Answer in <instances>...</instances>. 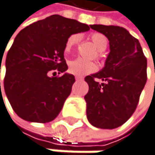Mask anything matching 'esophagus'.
<instances>
[{
  "label": "esophagus",
  "mask_w": 155,
  "mask_h": 155,
  "mask_svg": "<svg viewBox=\"0 0 155 155\" xmlns=\"http://www.w3.org/2000/svg\"><path fill=\"white\" fill-rule=\"evenodd\" d=\"M75 80H76V81L83 80V77H81V76H75Z\"/></svg>",
  "instance_id": "34e87169"
}]
</instances>
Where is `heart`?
Returning a JSON list of instances; mask_svg holds the SVG:
<instances>
[{"mask_svg":"<svg viewBox=\"0 0 155 155\" xmlns=\"http://www.w3.org/2000/svg\"><path fill=\"white\" fill-rule=\"evenodd\" d=\"M90 40L92 41V43L94 45L97 47V49L99 51L97 54V58L101 59L102 58V54L101 51H104L107 46H108V40L105 35L102 33L95 32L90 35ZM81 41V35L78 33H75L71 35L66 43V46L65 49L66 51L71 50L73 47H75L77 45L80 43ZM97 70V65L94 61H89L85 60L83 58H75L69 63V71L72 74L78 75V76H83L88 73H93Z\"/></svg>","mask_w":155,"mask_h":155,"instance_id":"heart-1","label":"heart"}]
</instances>
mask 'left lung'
<instances>
[{
    "label": "left lung",
    "instance_id": "1",
    "mask_svg": "<svg viewBox=\"0 0 155 155\" xmlns=\"http://www.w3.org/2000/svg\"><path fill=\"white\" fill-rule=\"evenodd\" d=\"M110 41L105 67L86 76L87 119L98 128L121 127L134 114L147 81V58L138 39L118 26L91 25ZM101 81V83L98 80Z\"/></svg>",
    "mask_w": 155,
    "mask_h": 155
}]
</instances>
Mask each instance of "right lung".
I'll return each mask as SVG.
<instances>
[{
    "instance_id": "obj_1",
    "label": "right lung",
    "mask_w": 155,
    "mask_h": 155,
    "mask_svg": "<svg viewBox=\"0 0 155 155\" xmlns=\"http://www.w3.org/2000/svg\"><path fill=\"white\" fill-rule=\"evenodd\" d=\"M89 28L77 20L53 15L16 35L7 53L3 87L20 118L44 124L59 114L75 82L72 74L57 75L68 70L64 59L67 40Z\"/></svg>"
}]
</instances>
